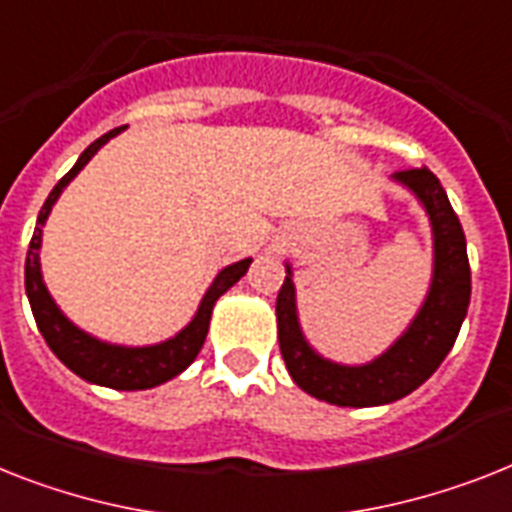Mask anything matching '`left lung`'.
<instances>
[{
	"mask_svg": "<svg viewBox=\"0 0 512 512\" xmlns=\"http://www.w3.org/2000/svg\"><path fill=\"white\" fill-rule=\"evenodd\" d=\"M392 181L410 191L429 218L434 265L429 292L410 326L371 363H334L307 342L305 331L299 326L292 263H284L286 278L276 299L281 357L294 384L328 405L376 407L415 392L442 365L468 315L471 265L463 226L452 210L447 191L429 168L400 170Z\"/></svg>",
	"mask_w": 512,
	"mask_h": 512,
	"instance_id": "left-lung-1",
	"label": "left lung"
}]
</instances>
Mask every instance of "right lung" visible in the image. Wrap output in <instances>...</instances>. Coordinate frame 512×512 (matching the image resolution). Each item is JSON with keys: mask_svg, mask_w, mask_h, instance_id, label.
<instances>
[{"mask_svg": "<svg viewBox=\"0 0 512 512\" xmlns=\"http://www.w3.org/2000/svg\"><path fill=\"white\" fill-rule=\"evenodd\" d=\"M123 128H112L110 134L99 136L94 144L83 149L76 165L57 181L52 191H49L47 202L39 210L36 218V228H33V239L28 244L26 255V294L31 302L33 318L39 326L44 342L49 344V350L60 357V363H65L70 371L81 376L83 381L99 386H110V389H120V392H136V389H152L160 386L170 378H176L178 373H184L194 357L199 355L202 344H205L207 328H210V318H213V307L239 278L247 273L252 257H244L239 263H231L220 270L213 278V284L205 292L202 302H199L197 313L186 323L176 336H170L165 342L144 344V347H128V344H112L105 339L91 336L89 331L78 328L70 321L68 315L62 313L60 305L54 302L49 294L44 276H41V234L47 226V218L52 213L54 202L60 199L65 186L86 168V162L97 155L99 149L105 147L107 141L115 139Z\"/></svg>", "mask_w": 512, "mask_h": 512, "instance_id": "add662e5", "label": "right lung"}]
</instances>
